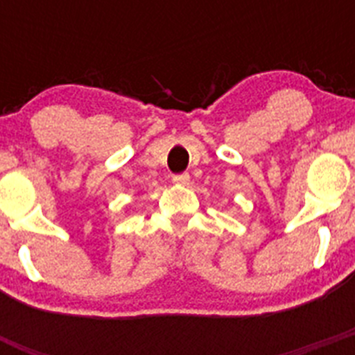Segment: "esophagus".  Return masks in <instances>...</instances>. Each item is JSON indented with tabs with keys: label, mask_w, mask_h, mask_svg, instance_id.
Returning <instances> with one entry per match:
<instances>
[{
	"label": "esophagus",
	"mask_w": 355,
	"mask_h": 355,
	"mask_svg": "<svg viewBox=\"0 0 355 355\" xmlns=\"http://www.w3.org/2000/svg\"><path fill=\"white\" fill-rule=\"evenodd\" d=\"M172 181H174L175 184H188V183H190V175H188L187 172H181V174H174V175H172Z\"/></svg>",
	"instance_id": "1"
}]
</instances>
